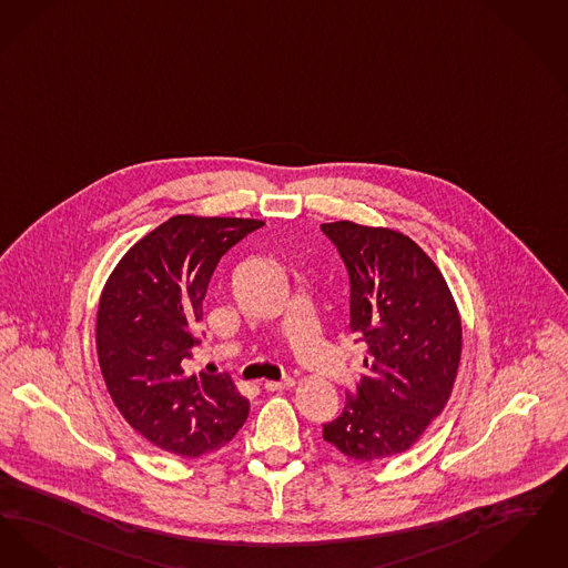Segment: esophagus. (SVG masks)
Instances as JSON below:
<instances>
[{
	"instance_id": "1",
	"label": "esophagus",
	"mask_w": 568,
	"mask_h": 568,
	"mask_svg": "<svg viewBox=\"0 0 568 568\" xmlns=\"http://www.w3.org/2000/svg\"><path fill=\"white\" fill-rule=\"evenodd\" d=\"M295 386V379L293 377H286V379H282V382H265L263 384V388L267 390V393H277V390H286V388H293Z\"/></svg>"
}]
</instances>
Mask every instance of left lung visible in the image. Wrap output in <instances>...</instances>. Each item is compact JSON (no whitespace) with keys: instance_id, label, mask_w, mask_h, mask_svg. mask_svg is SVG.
<instances>
[{"instance_id":"obj_1","label":"left lung","mask_w":568,"mask_h":568,"mask_svg":"<svg viewBox=\"0 0 568 568\" xmlns=\"http://www.w3.org/2000/svg\"><path fill=\"white\" fill-rule=\"evenodd\" d=\"M321 229L346 263L349 328L367 344V375L322 437L347 458L384 460L444 412L460 365V314L437 265L407 235L349 221Z\"/></svg>"}]
</instances>
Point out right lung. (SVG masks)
Segmentation results:
<instances>
[{
  "label": "right lung",
  "instance_id": "1",
  "mask_svg": "<svg viewBox=\"0 0 568 568\" xmlns=\"http://www.w3.org/2000/svg\"><path fill=\"white\" fill-rule=\"evenodd\" d=\"M265 222L180 214L126 250L99 298V369L146 442L197 458L229 444L250 412L231 377L186 375L210 277L222 254Z\"/></svg>",
  "mask_w": 568,
  "mask_h": 568
}]
</instances>
